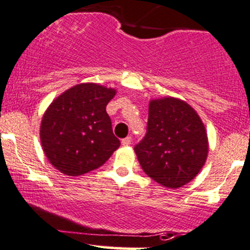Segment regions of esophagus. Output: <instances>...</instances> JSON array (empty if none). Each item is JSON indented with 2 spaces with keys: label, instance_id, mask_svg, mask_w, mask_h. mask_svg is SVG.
I'll return each mask as SVG.
<instances>
[{
  "label": "esophagus",
  "instance_id": "obj_1",
  "mask_svg": "<svg viewBox=\"0 0 250 250\" xmlns=\"http://www.w3.org/2000/svg\"><path fill=\"white\" fill-rule=\"evenodd\" d=\"M131 142H132V138H131L130 136H127V137H125L124 140H122V144H123V146H130Z\"/></svg>",
  "mask_w": 250,
  "mask_h": 250
}]
</instances>
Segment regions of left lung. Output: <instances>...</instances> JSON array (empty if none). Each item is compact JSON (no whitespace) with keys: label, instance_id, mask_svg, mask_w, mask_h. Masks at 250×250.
Returning a JSON list of instances; mask_svg holds the SVG:
<instances>
[{"label":"left lung","instance_id":"1","mask_svg":"<svg viewBox=\"0 0 250 250\" xmlns=\"http://www.w3.org/2000/svg\"><path fill=\"white\" fill-rule=\"evenodd\" d=\"M142 169L166 188H181L197 176L208 155L201 118L190 104L174 97L151 100L146 133L136 144Z\"/></svg>","mask_w":250,"mask_h":250}]
</instances>
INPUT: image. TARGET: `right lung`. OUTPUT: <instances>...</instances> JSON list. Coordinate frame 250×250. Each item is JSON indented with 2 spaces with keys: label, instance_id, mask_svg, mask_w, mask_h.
<instances>
[{
  "label": "right lung",
  "instance_id": "1",
  "mask_svg": "<svg viewBox=\"0 0 250 250\" xmlns=\"http://www.w3.org/2000/svg\"><path fill=\"white\" fill-rule=\"evenodd\" d=\"M115 90L95 83L69 87L56 97L41 123V142L49 163L67 176L102 166L119 148L107 114Z\"/></svg>",
  "mask_w": 250,
  "mask_h": 250
}]
</instances>
